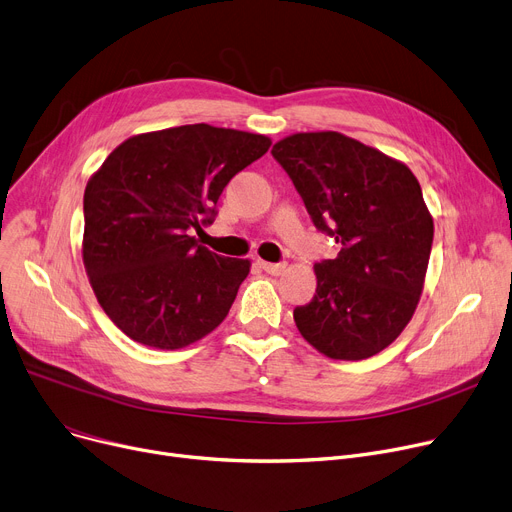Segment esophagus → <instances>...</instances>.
<instances>
[{"label": "esophagus", "instance_id": "34e87169", "mask_svg": "<svg viewBox=\"0 0 512 512\" xmlns=\"http://www.w3.org/2000/svg\"><path fill=\"white\" fill-rule=\"evenodd\" d=\"M258 264H260L262 270H266L268 275H281L283 270H285V264H283V262H262V260H260Z\"/></svg>", "mask_w": 512, "mask_h": 512}]
</instances>
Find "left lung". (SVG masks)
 <instances>
[{
    "mask_svg": "<svg viewBox=\"0 0 512 512\" xmlns=\"http://www.w3.org/2000/svg\"><path fill=\"white\" fill-rule=\"evenodd\" d=\"M318 231L341 246L314 264L312 302L293 320L330 359L357 362L393 343L424 289L434 221L411 169L339 132L293 134L273 146Z\"/></svg>",
    "mask_w": 512,
    "mask_h": 512,
    "instance_id": "left-lung-1",
    "label": "left lung"
}]
</instances>
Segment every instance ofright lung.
<instances>
[{"instance_id":"1","label":"right lung","mask_w":512,"mask_h":512,"mask_svg":"<svg viewBox=\"0 0 512 512\" xmlns=\"http://www.w3.org/2000/svg\"><path fill=\"white\" fill-rule=\"evenodd\" d=\"M262 134L192 124L128 138L88 179L82 260L105 314L136 343L182 349L225 320L250 260L198 246Z\"/></svg>"}]
</instances>
